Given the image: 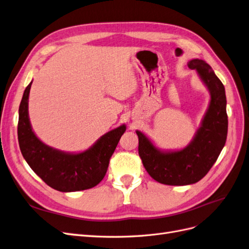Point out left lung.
<instances>
[{"label":"left lung","mask_w":249,"mask_h":249,"mask_svg":"<svg viewBox=\"0 0 249 249\" xmlns=\"http://www.w3.org/2000/svg\"><path fill=\"white\" fill-rule=\"evenodd\" d=\"M188 67L196 71L211 95L209 108L191 143L181 150L162 151L143 132L136 131L139 155L146 171L154 180L169 186H187L203 178L216 162L227 137L224 85L204 60L192 59Z\"/></svg>","instance_id":"1"}]
</instances>
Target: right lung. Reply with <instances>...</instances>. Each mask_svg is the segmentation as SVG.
Here are the masks:
<instances>
[{
	"mask_svg": "<svg viewBox=\"0 0 249 249\" xmlns=\"http://www.w3.org/2000/svg\"><path fill=\"white\" fill-rule=\"evenodd\" d=\"M31 84L32 81L26 88L20 101L18 124L19 149L27 164L49 187L60 192H77L97 186L104 178L126 125L106 132L83 152L57 150L42 143L32 130L28 113Z\"/></svg>",
	"mask_w": 249,
	"mask_h": 249,
	"instance_id": "right-lung-1",
	"label": "right lung"
}]
</instances>
